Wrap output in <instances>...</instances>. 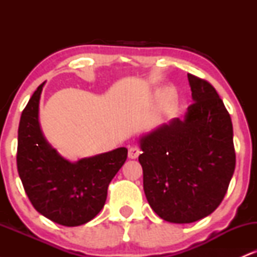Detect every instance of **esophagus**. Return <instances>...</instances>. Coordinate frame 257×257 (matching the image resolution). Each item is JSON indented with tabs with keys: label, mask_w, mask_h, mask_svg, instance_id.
<instances>
[{
	"label": "esophagus",
	"mask_w": 257,
	"mask_h": 257,
	"mask_svg": "<svg viewBox=\"0 0 257 257\" xmlns=\"http://www.w3.org/2000/svg\"><path fill=\"white\" fill-rule=\"evenodd\" d=\"M140 153H141L140 150H139L138 147L132 146L131 149H129V151H128V157L132 158V159H135V158L139 157V155H140Z\"/></svg>",
	"instance_id": "esophagus-1"
}]
</instances>
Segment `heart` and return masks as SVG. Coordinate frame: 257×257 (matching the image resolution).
<instances>
[{
	"mask_svg": "<svg viewBox=\"0 0 257 257\" xmlns=\"http://www.w3.org/2000/svg\"><path fill=\"white\" fill-rule=\"evenodd\" d=\"M176 98V91L172 87H166L163 90L159 93V102L163 107H167L170 104H173V101Z\"/></svg>",
	"mask_w": 257,
	"mask_h": 257,
	"instance_id": "1",
	"label": "heart"
}]
</instances>
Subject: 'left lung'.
I'll list each match as a JSON object with an SVG mask.
<instances>
[{
    "label": "left lung",
    "mask_w": 257,
    "mask_h": 257,
    "mask_svg": "<svg viewBox=\"0 0 257 257\" xmlns=\"http://www.w3.org/2000/svg\"><path fill=\"white\" fill-rule=\"evenodd\" d=\"M193 104L139 139L144 191L161 219L191 223L210 215L227 192L235 167L233 126L210 83L187 75Z\"/></svg>",
    "instance_id": "8db88e82"
}]
</instances>
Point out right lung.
I'll return each instance as SVG.
<instances>
[{"instance_id": "obj_1", "label": "right lung", "mask_w": 257, "mask_h": 257, "mask_svg": "<svg viewBox=\"0 0 257 257\" xmlns=\"http://www.w3.org/2000/svg\"><path fill=\"white\" fill-rule=\"evenodd\" d=\"M43 82L20 117L17 166L31 204L47 219L75 227L89 222L104 208L111 180L124 164L125 147L76 162L48 143L40 124Z\"/></svg>"}]
</instances>
